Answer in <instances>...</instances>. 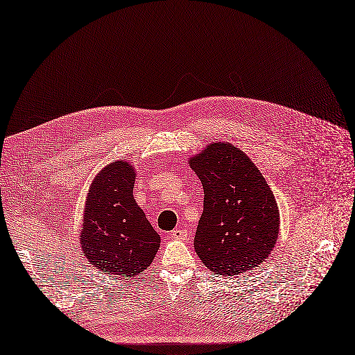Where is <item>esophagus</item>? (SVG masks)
Returning a JSON list of instances; mask_svg holds the SVG:
<instances>
[{"mask_svg":"<svg viewBox=\"0 0 355 355\" xmlns=\"http://www.w3.org/2000/svg\"><path fill=\"white\" fill-rule=\"evenodd\" d=\"M171 236H172L173 239H184V237L187 236V230L183 229V227H178V229H175V230L171 233Z\"/></svg>","mask_w":355,"mask_h":355,"instance_id":"obj_1","label":"esophagus"}]
</instances>
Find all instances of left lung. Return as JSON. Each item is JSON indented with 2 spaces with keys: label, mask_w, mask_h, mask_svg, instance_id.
I'll return each mask as SVG.
<instances>
[{
  "label": "left lung",
  "mask_w": 355,
  "mask_h": 355,
  "mask_svg": "<svg viewBox=\"0 0 355 355\" xmlns=\"http://www.w3.org/2000/svg\"><path fill=\"white\" fill-rule=\"evenodd\" d=\"M203 184V213L195 250L205 266L239 276L261 264L275 249L279 206L252 159L229 142H213L189 159Z\"/></svg>",
  "instance_id": "obj_1"
}]
</instances>
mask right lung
Wrapping results in <instances>:
<instances>
[{
	"instance_id": "add662e5",
	"label": "right lung",
	"mask_w": 355,
	"mask_h": 355,
	"mask_svg": "<svg viewBox=\"0 0 355 355\" xmlns=\"http://www.w3.org/2000/svg\"><path fill=\"white\" fill-rule=\"evenodd\" d=\"M136 169L122 159L95 176L87 195L80 249L99 275L135 277L153 261L160 237L133 198Z\"/></svg>"
}]
</instances>
